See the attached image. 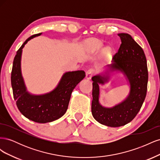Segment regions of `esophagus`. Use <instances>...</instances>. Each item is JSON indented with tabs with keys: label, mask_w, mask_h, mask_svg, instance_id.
Returning <instances> with one entry per match:
<instances>
[{
	"label": "esophagus",
	"mask_w": 160,
	"mask_h": 160,
	"mask_svg": "<svg viewBox=\"0 0 160 160\" xmlns=\"http://www.w3.org/2000/svg\"><path fill=\"white\" fill-rule=\"evenodd\" d=\"M95 74V70L93 69H89L86 72V78L88 79H91V77Z\"/></svg>",
	"instance_id": "1"
}]
</instances>
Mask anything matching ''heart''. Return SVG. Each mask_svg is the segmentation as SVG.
<instances>
[{
  "instance_id": "1",
  "label": "heart",
  "mask_w": 160,
  "mask_h": 160,
  "mask_svg": "<svg viewBox=\"0 0 160 160\" xmlns=\"http://www.w3.org/2000/svg\"><path fill=\"white\" fill-rule=\"evenodd\" d=\"M95 45L97 49H101V48H102V47H103L102 44H101V43H100V42H95Z\"/></svg>"
}]
</instances>
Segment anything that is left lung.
I'll return each instance as SVG.
<instances>
[{
	"instance_id": "obj_1",
	"label": "left lung",
	"mask_w": 160,
	"mask_h": 160,
	"mask_svg": "<svg viewBox=\"0 0 160 160\" xmlns=\"http://www.w3.org/2000/svg\"><path fill=\"white\" fill-rule=\"evenodd\" d=\"M118 35L122 44L111 63L92 77V115L99 123L111 128L123 126L134 119L146 98L148 81L147 61L142 48L129 34ZM119 72L127 80L130 86L128 95L113 107H105L99 101V85L107 83L111 77Z\"/></svg>"
}]
</instances>
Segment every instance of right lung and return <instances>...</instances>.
<instances>
[{
	"mask_svg": "<svg viewBox=\"0 0 160 160\" xmlns=\"http://www.w3.org/2000/svg\"><path fill=\"white\" fill-rule=\"evenodd\" d=\"M41 34H36L28 38L17 51L13 61L11 85L14 99L20 112L32 122L45 123L59 119L66 113L72 92L84 79L85 72L83 70L65 72L55 88L49 93L40 95L30 93L22 75V52L28 41Z\"/></svg>",
	"mask_w": 160,
	"mask_h": 160,
	"instance_id": "1",
	"label": "right lung"
}]
</instances>
